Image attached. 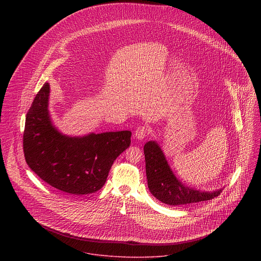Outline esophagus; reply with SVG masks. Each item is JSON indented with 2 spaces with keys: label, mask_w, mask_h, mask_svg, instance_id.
<instances>
[{
  "label": "esophagus",
  "mask_w": 261,
  "mask_h": 261,
  "mask_svg": "<svg viewBox=\"0 0 261 261\" xmlns=\"http://www.w3.org/2000/svg\"><path fill=\"white\" fill-rule=\"evenodd\" d=\"M148 132H149V130H148L147 126H144V125L139 126V127L136 129V132H135V137H136L137 140H144V139L147 137Z\"/></svg>",
  "instance_id": "esophagus-1"
}]
</instances>
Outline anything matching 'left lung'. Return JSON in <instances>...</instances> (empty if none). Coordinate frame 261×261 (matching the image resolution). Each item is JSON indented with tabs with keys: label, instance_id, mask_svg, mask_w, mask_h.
Masks as SVG:
<instances>
[{
	"label": "left lung",
	"instance_id": "left-lung-1",
	"mask_svg": "<svg viewBox=\"0 0 261 261\" xmlns=\"http://www.w3.org/2000/svg\"><path fill=\"white\" fill-rule=\"evenodd\" d=\"M144 152L148 187L152 196L161 202L172 206L197 203L211 200L222 192V189L211 192L201 191L183 184L173 173L156 142L146 143Z\"/></svg>",
	"mask_w": 261,
	"mask_h": 261
}]
</instances>
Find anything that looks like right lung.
<instances>
[{
	"instance_id": "obj_1",
	"label": "right lung",
	"mask_w": 261,
	"mask_h": 261,
	"mask_svg": "<svg viewBox=\"0 0 261 261\" xmlns=\"http://www.w3.org/2000/svg\"><path fill=\"white\" fill-rule=\"evenodd\" d=\"M50 85L44 83L27 112L23 136L29 168L50 186L87 195L107 182L115 159L130 145L129 130L70 137L60 133L49 113Z\"/></svg>"
}]
</instances>
